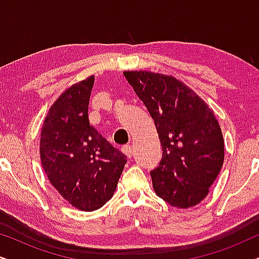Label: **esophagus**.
<instances>
[{
    "instance_id": "1",
    "label": "esophagus",
    "mask_w": 259,
    "mask_h": 259,
    "mask_svg": "<svg viewBox=\"0 0 259 259\" xmlns=\"http://www.w3.org/2000/svg\"><path fill=\"white\" fill-rule=\"evenodd\" d=\"M121 151H122V153H125L128 158L132 157L133 148H132V146H131V145H125V146H122L121 147Z\"/></svg>"
}]
</instances>
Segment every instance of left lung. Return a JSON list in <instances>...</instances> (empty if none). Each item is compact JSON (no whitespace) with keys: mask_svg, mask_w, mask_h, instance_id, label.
<instances>
[{"mask_svg":"<svg viewBox=\"0 0 259 259\" xmlns=\"http://www.w3.org/2000/svg\"><path fill=\"white\" fill-rule=\"evenodd\" d=\"M123 75L153 119L162 147L152 185L178 208L196 206L207 196L224 162V138L208 105L175 76L125 70Z\"/></svg>","mask_w":259,"mask_h":259,"instance_id":"1","label":"left lung"}]
</instances>
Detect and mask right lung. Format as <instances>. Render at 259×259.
<instances>
[{"label": "right lung", "mask_w": 259, "mask_h": 259, "mask_svg": "<svg viewBox=\"0 0 259 259\" xmlns=\"http://www.w3.org/2000/svg\"><path fill=\"white\" fill-rule=\"evenodd\" d=\"M94 75L74 83L51 106L41 128L40 158L48 180L73 207L95 211L115 192L126 155L88 120Z\"/></svg>", "instance_id": "1"}]
</instances>
